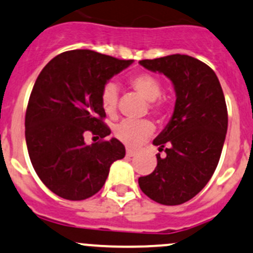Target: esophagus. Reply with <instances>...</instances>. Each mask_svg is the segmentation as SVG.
I'll return each instance as SVG.
<instances>
[{
  "label": "esophagus",
  "instance_id": "1",
  "mask_svg": "<svg viewBox=\"0 0 253 253\" xmlns=\"http://www.w3.org/2000/svg\"><path fill=\"white\" fill-rule=\"evenodd\" d=\"M126 154H127V156H129V158H132V156H134L135 154H137V151L133 150V149L127 148V149H126Z\"/></svg>",
  "mask_w": 253,
  "mask_h": 253
}]
</instances>
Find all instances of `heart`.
Here are the masks:
<instances>
[{
    "instance_id": "b5f03b06",
    "label": "heart",
    "mask_w": 253,
    "mask_h": 253,
    "mask_svg": "<svg viewBox=\"0 0 253 253\" xmlns=\"http://www.w3.org/2000/svg\"><path fill=\"white\" fill-rule=\"evenodd\" d=\"M128 84L135 93L149 100V108L158 115L166 111V100L161 98L162 84L159 78L154 74L142 71L129 76ZM119 92L114 82H108L100 91V105L108 115H114L118 109ZM155 131V126L150 120H125L114 128V134L120 142L128 147H138Z\"/></svg>"
}]
</instances>
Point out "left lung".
<instances>
[{
  "instance_id": "1",
  "label": "left lung",
  "mask_w": 253,
  "mask_h": 253,
  "mask_svg": "<svg viewBox=\"0 0 253 253\" xmlns=\"http://www.w3.org/2000/svg\"><path fill=\"white\" fill-rule=\"evenodd\" d=\"M139 64L171 80L177 99L172 119L153 142L166 158L158 154L155 169L138 178V184L156 203L184 204L203 190L219 161L228 128L224 94L214 71L190 55L172 54Z\"/></svg>"
}]
</instances>
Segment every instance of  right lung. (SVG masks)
Returning a JSON list of instances; mask_svg holds the SVG:
<instances>
[{
  "label": "right lung",
  "mask_w": 253,
  "mask_h": 253,
  "mask_svg": "<svg viewBox=\"0 0 253 253\" xmlns=\"http://www.w3.org/2000/svg\"><path fill=\"white\" fill-rule=\"evenodd\" d=\"M132 62L74 49L58 54L40 73L26 108V147L40 179L60 198H91L104 185L111 164L125 156L120 140L104 139L111 131L100 91ZM87 131L101 139L87 146Z\"/></svg>",
  "instance_id": "add662e5"
}]
</instances>
